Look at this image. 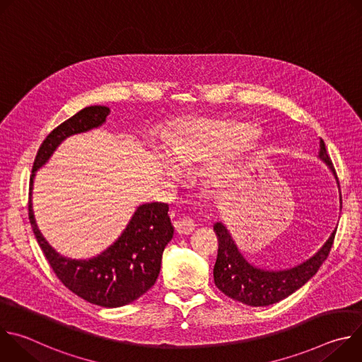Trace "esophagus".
I'll return each instance as SVG.
<instances>
[{"label": "esophagus", "instance_id": "1", "mask_svg": "<svg viewBox=\"0 0 362 362\" xmlns=\"http://www.w3.org/2000/svg\"><path fill=\"white\" fill-rule=\"evenodd\" d=\"M194 228H196V223L189 216H183V218H179L175 221V229L180 235H190L194 230Z\"/></svg>", "mask_w": 362, "mask_h": 362}]
</instances>
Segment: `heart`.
Returning <instances> with one entry per match:
<instances>
[{
  "mask_svg": "<svg viewBox=\"0 0 362 362\" xmlns=\"http://www.w3.org/2000/svg\"><path fill=\"white\" fill-rule=\"evenodd\" d=\"M253 127L236 122L196 119L185 124L180 132L165 137L170 160L179 168H190L226 153L239 140L250 136ZM226 168H216L215 177L223 179Z\"/></svg>",
  "mask_w": 362,
  "mask_h": 362,
  "instance_id": "heart-1",
  "label": "heart"
}]
</instances>
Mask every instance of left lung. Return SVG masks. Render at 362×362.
I'll use <instances>...</instances> for the list:
<instances>
[{
    "mask_svg": "<svg viewBox=\"0 0 362 362\" xmlns=\"http://www.w3.org/2000/svg\"><path fill=\"white\" fill-rule=\"evenodd\" d=\"M318 158L328 166L337 179L335 169L328 156L322 139H320ZM341 208L342 200L339 193V209ZM214 230L219 238L218 259L214 268L215 285L225 295L235 300L250 306H268L292 295L318 272L328 257L337 228L314 256L293 268L282 271L264 269L247 262L246 257L239 250L236 242L233 240L230 232L222 222H216L214 225Z\"/></svg>",
    "mask_w": 362,
    "mask_h": 362,
    "instance_id": "obj_1",
    "label": "left lung"
}]
</instances>
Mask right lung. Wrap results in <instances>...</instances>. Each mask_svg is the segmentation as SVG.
<instances>
[{"label":"right lung","instance_id":"1","mask_svg":"<svg viewBox=\"0 0 362 362\" xmlns=\"http://www.w3.org/2000/svg\"><path fill=\"white\" fill-rule=\"evenodd\" d=\"M109 115L110 109L106 106L86 107L45 137L33 165L28 216L37 242L57 278L90 303L119 308L146 293L159 276L163 250L175 230L169 218V204L159 202L140 204L126 229L107 249L90 259H71L45 240L35 223L31 200L35 172L49 160L56 148L73 134L105 124Z\"/></svg>","mask_w":362,"mask_h":362}]
</instances>
